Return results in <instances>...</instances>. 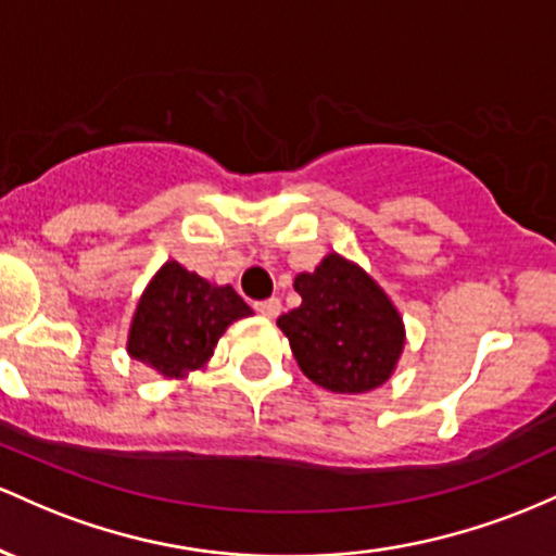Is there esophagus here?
Listing matches in <instances>:
<instances>
[{
    "instance_id": "esophagus-1",
    "label": "esophagus",
    "mask_w": 556,
    "mask_h": 556,
    "mask_svg": "<svg viewBox=\"0 0 556 556\" xmlns=\"http://www.w3.org/2000/svg\"><path fill=\"white\" fill-rule=\"evenodd\" d=\"M254 309H257L262 317H278L280 302L278 299H265V302H254Z\"/></svg>"
}]
</instances>
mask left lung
Returning a JSON list of instances; mask_svg holds the SVG:
<instances>
[{
    "instance_id": "8db88e82",
    "label": "left lung",
    "mask_w": 556,
    "mask_h": 556,
    "mask_svg": "<svg viewBox=\"0 0 556 556\" xmlns=\"http://www.w3.org/2000/svg\"><path fill=\"white\" fill-rule=\"evenodd\" d=\"M302 304L278 317L312 383L336 394L378 389L404 349V323L386 291L359 265L330 252L294 280Z\"/></svg>"
}]
</instances>
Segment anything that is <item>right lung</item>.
Here are the masks:
<instances>
[{
	"label": "right lung",
	"mask_w": 556,
	"mask_h": 556,
	"mask_svg": "<svg viewBox=\"0 0 556 556\" xmlns=\"http://www.w3.org/2000/svg\"><path fill=\"white\" fill-rule=\"evenodd\" d=\"M252 315L233 286H215L176 260L165 262L136 304L128 354L165 378L207 365L230 323Z\"/></svg>",
	"instance_id": "right-lung-1"
}]
</instances>
